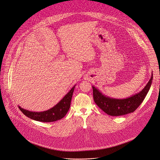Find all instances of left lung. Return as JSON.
Segmentation results:
<instances>
[{"instance_id":"obj_1","label":"left lung","mask_w":160,"mask_h":160,"mask_svg":"<svg viewBox=\"0 0 160 160\" xmlns=\"http://www.w3.org/2000/svg\"><path fill=\"white\" fill-rule=\"evenodd\" d=\"M152 80V74L149 82L141 91L125 99H115L106 97L92 86L94 101L104 112L111 116H120L132 113L145 98L151 87Z\"/></svg>"}]
</instances>
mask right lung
<instances>
[{
    "instance_id": "right-lung-1",
    "label": "right lung",
    "mask_w": 160,
    "mask_h": 160,
    "mask_svg": "<svg viewBox=\"0 0 160 160\" xmlns=\"http://www.w3.org/2000/svg\"><path fill=\"white\" fill-rule=\"evenodd\" d=\"M74 88L75 86L72 88L69 92L66 94L65 97L55 106L47 111L41 112H31L23 109L19 106V108L26 117L37 121L43 122H52L60 120L63 117H65L70 108L71 99Z\"/></svg>"
}]
</instances>
